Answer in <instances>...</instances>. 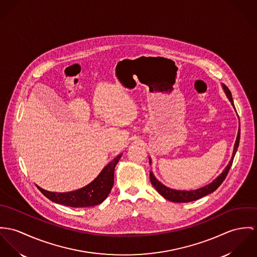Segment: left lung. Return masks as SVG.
<instances>
[{"mask_svg":"<svg viewBox=\"0 0 257 257\" xmlns=\"http://www.w3.org/2000/svg\"><path fill=\"white\" fill-rule=\"evenodd\" d=\"M223 86V89L227 95V97L228 98V100L230 101L231 105L234 107L233 105V100H232V97H231V93L229 91V89L228 88V86H225V85H222ZM239 137H240V126L238 127V131H237V136H236V139H235V143H234V146H233V151H232V155H231V158H230V161L228 164V166L225 168V170L223 171V172L217 176L211 183L198 188V189H195V190H176V189H172L170 188L168 186H166L165 184H163L161 181H159L156 176L154 175L153 171H150V179H151V183L153 184V186L156 188V190L167 200L171 201V202H176V203H187V202H191V201H194V200L200 199L212 192H214L222 183L223 181L225 180L227 174H228V171L231 167V164H232V161H233V158H234V155L237 151V148H238V144H239ZM149 162H150V165H152V160L151 158H149Z\"/></svg>","mask_w":257,"mask_h":257,"instance_id":"obj_1","label":"left lung"}]
</instances>
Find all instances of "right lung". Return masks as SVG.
Masks as SVG:
<instances>
[{
  "label": "right lung",
  "mask_w": 257,
  "mask_h": 257,
  "mask_svg": "<svg viewBox=\"0 0 257 257\" xmlns=\"http://www.w3.org/2000/svg\"><path fill=\"white\" fill-rule=\"evenodd\" d=\"M122 154L118 155L107 166L103 168L100 173L87 185L78 190L70 192H50L38 187L41 193L47 198L57 204L74 207H92L102 203L110 193L114 183V169Z\"/></svg>",
  "instance_id": "1"
}]
</instances>
